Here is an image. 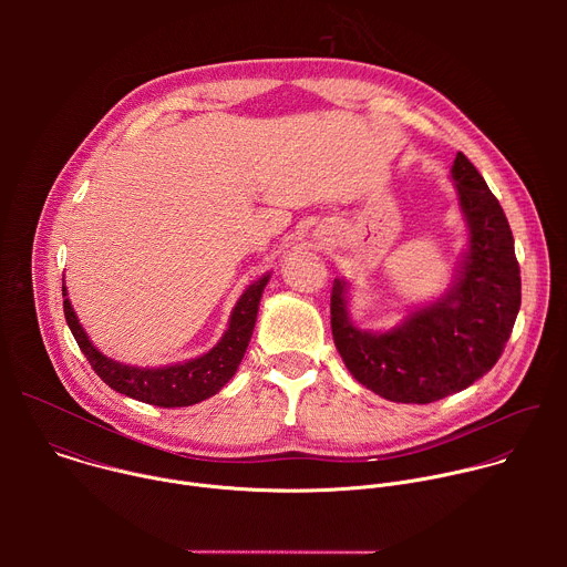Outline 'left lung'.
I'll return each instance as SVG.
<instances>
[{"mask_svg": "<svg viewBox=\"0 0 567 567\" xmlns=\"http://www.w3.org/2000/svg\"><path fill=\"white\" fill-rule=\"evenodd\" d=\"M451 182L466 221V249L440 298L377 332L352 322L350 282L337 278L332 287V334L346 368L361 385L396 403H431L487 374L520 309V269L503 206L462 152Z\"/></svg>", "mask_w": 567, "mask_h": 567, "instance_id": "1", "label": "left lung"}]
</instances>
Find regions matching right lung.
<instances>
[{"label": "right lung", "mask_w": 567, "mask_h": 567, "mask_svg": "<svg viewBox=\"0 0 567 567\" xmlns=\"http://www.w3.org/2000/svg\"><path fill=\"white\" fill-rule=\"evenodd\" d=\"M271 274L260 276L254 280L245 293H241L230 311L228 328L217 341L215 348L204 352L202 357L161 365V368H141L130 365L110 359L103 354L87 337V332L80 326V320L71 307V300L66 298V287L62 278V298H64V318L66 326L75 339V343L83 350L96 374L116 392L132 396L143 403H152V406L161 409H182L193 406L213 394H217L237 372V365L245 359V352L249 348L258 307L262 291L269 282Z\"/></svg>", "instance_id": "obj_1"}]
</instances>
